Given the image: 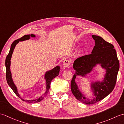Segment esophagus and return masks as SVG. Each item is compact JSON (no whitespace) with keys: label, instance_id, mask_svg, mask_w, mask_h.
Wrapping results in <instances>:
<instances>
[{"label":"esophagus","instance_id":"1","mask_svg":"<svg viewBox=\"0 0 124 124\" xmlns=\"http://www.w3.org/2000/svg\"><path fill=\"white\" fill-rule=\"evenodd\" d=\"M70 61L69 60H64L63 62V65L65 68H68L70 66Z\"/></svg>","mask_w":124,"mask_h":124}]
</instances>
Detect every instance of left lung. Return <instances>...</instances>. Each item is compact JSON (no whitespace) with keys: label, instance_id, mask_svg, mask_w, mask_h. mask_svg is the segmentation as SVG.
Listing matches in <instances>:
<instances>
[{"label":"left lung","instance_id":"1","mask_svg":"<svg viewBox=\"0 0 124 124\" xmlns=\"http://www.w3.org/2000/svg\"><path fill=\"white\" fill-rule=\"evenodd\" d=\"M92 36L95 45L91 54L84 55L75 61L73 68L76 71L71 82V89L73 95L78 101L86 104L96 103L111 93L116 83L119 69V62L113 45L100 36ZM97 64L106 70V74L102 81L92 82L91 83L93 96L89 99L80 92L75 79L77 76L85 77Z\"/></svg>","mask_w":124,"mask_h":124}]
</instances>
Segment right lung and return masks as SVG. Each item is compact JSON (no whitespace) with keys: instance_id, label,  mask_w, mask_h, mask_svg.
<instances>
[{"instance_id":"right-lung-1","label":"right lung","mask_w":124,"mask_h":124,"mask_svg":"<svg viewBox=\"0 0 124 124\" xmlns=\"http://www.w3.org/2000/svg\"><path fill=\"white\" fill-rule=\"evenodd\" d=\"M36 36L35 35H33V34H31V35H24L20 39H18L17 40H15L14 41H13V43L12 44L11 46H10V48L9 50V53L7 55L6 57V60H5V66H6V80L8 84V85L10 88H12L13 91L14 92L15 94L16 95L19 97L20 98L23 100V101H25L29 103H37L41 101L42 100H43L44 97L46 96L47 93H48L49 89L50 88V85H51V81L53 80V79H54L59 75V72H60V67L59 65L55 67L52 70H50L49 71H47L46 72L45 74L44 78L46 80V91L43 95L39 97L38 99H35V100H24L21 98V97L20 96L19 93L17 91V89L16 86L15 85L14 83V81L12 79V73L10 72V60H11L12 55L14 51V49L16 45L19 43V41H24L26 40H29L30 38V37L35 38Z\"/></svg>"}]
</instances>
